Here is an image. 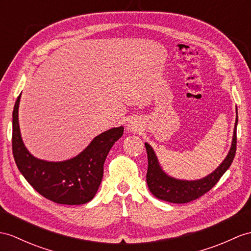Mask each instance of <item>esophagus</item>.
<instances>
[{"mask_svg":"<svg viewBox=\"0 0 251 251\" xmlns=\"http://www.w3.org/2000/svg\"><path fill=\"white\" fill-rule=\"evenodd\" d=\"M138 125L136 124V121H130V124L127 125V129L130 131H137L138 130Z\"/></svg>","mask_w":251,"mask_h":251,"instance_id":"esophagus-1","label":"esophagus"}]
</instances>
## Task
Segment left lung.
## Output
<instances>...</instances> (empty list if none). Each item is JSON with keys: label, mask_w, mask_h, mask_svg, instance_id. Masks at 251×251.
Segmentation results:
<instances>
[{"label": "left lung", "mask_w": 251, "mask_h": 251, "mask_svg": "<svg viewBox=\"0 0 251 251\" xmlns=\"http://www.w3.org/2000/svg\"><path fill=\"white\" fill-rule=\"evenodd\" d=\"M236 126L237 108L233 138H232L231 148L228 155L226 156L224 162L212 174L199 180H179L168 176L160 166V163L157 161L155 152L152 149V147L148 143H145L147 155H148L147 184H148L152 195L161 200L168 201V202L186 203L189 201L198 199L209 192L222 178V176L227 172V169L233 162L236 152Z\"/></svg>", "instance_id": "1"}]
</instances>
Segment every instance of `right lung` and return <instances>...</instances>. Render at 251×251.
<instances>
[{
	"mask_svg": "<svg viewBox=\"0 0 251 251\" xmlns=\"http://www.w3.org/2000/svg\"><path fill=\"white\" fill-rule=\"evenodd\" d=\"M13 112V154L18 169L41 196L59 204L77 205L95 197L103 178V165L124 126L113 127L95 137L81 153L63 162H48L35 157L24 146L20 133L19 103Z\"/></svg>",
	"mask_w": 251,
	"mask_h": 251,
	"instance_id": "1",
	"label": "right lung"
}]
</instances>
